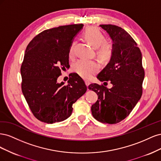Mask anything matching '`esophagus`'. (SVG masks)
I'll return each mask as SVG.
<instances>
[{
    "label": "esophagus",
    "mask_w": 161,
    "mask_h": 161,
    "mask_svg": "<svg viewBox=\"0 0 161 161\" xmlns=\"http://www.w3.org/2000/svg\"><path fill=\"white\" fill-rule=\"evenodd\" d=\"M90 83H91V82H90V81H89V80H85V84H86V86H87V87H88V86H89V85H90Z\"/></svg>",
    "instance_id": "34e87169"
}]
</instances>
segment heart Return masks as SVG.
I'll return each mask as SVG.
<instances>
[{
    "instance_id": "1",
    "label": "heart",
    "mask_w": 161,
    "mask_h": 161,
    "mask_svg": "<svg viewBox=\"0 0 161 161\" xmlns=\"http://www.w3.org/2000/svg\"><path fill=\"white\" fill-rule=\"evenodd\" d=\"M82 36L85 40L96 48V54L103 61L111 59L114 53V47L109 42L105 41L103 33L94 27H88L85 29ZM75 45L73 42L70 46L69 54L70 58L75 56ZM72 70L85 79H90L99 70L98 62L95 60L80 59L72 65Z\"/></svg>"
}]
</instances>
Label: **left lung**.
I'll return each instance as SVG.
<instances>
[{
	"mask_svg": "<svg viewBox=\"0 0 161 161\" xmlns=\"http://www.w3.org/2000/svg\"><path fill=\"white\" fill-rule=\"evenodd\" d=\"M113 41L114 53L109 62L97 75L100 81H110L111 89L91 84L98 99L91 106L92 115L103 124H115L128 116L142 94L144 70L142 53L130 34L120 27L100 25Z\"/></svg>",
	"mask_w": 161,
	"mask_h": 161,
	"instance_id": "obj_1",
	"label": "left lung"
}]
</instances>
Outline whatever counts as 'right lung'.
<instances>
[{"instance_id":"1","label":"right lung","mask_w":161,"mask_h":161,"mask_svg":"<svg viewBox=\"0 0 161 161\" xmlns=\"http://www.w3.org/2000/svg\"><path fill=\"white\" fill-rule=\"evenodd\" d=\"M82 24L62 25L43 31L27 46L21 66V89L33 115L53 124L69 118L72 105L87 87L74 73L68 84L58 83L61 69L69 65V48Z\"/></svg>"}]
</instances>
